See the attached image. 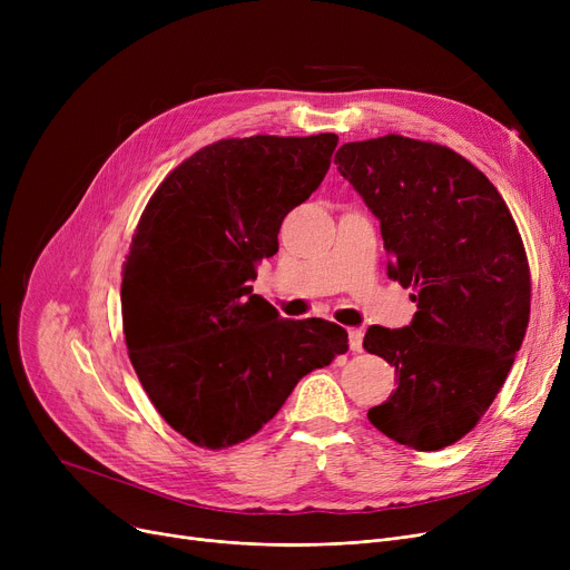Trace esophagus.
I'll use <instances>...</instances> for the list:
<instances>
[{
  "label": "esophagus",
  "mask_w": 570,
  "mask_h": 570,
  "mask_svg": "<svg viewBox=\"0 0 570 570\" xmlns=\"http://www.w3.org/2000/svg\"><path fill=\"white\" fill-rule=\"evenodd\" d=\"M348 346L351 351H363V331H357V327H351L348 331Z\"/></svg>",
  "instance_id": "1"
}]
</instances>
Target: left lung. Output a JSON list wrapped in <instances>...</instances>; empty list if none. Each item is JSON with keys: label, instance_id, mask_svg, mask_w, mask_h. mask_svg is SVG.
I'll list each match as a JSON object with an SVG mask.
<instances>
[{"label": "left lung", "instance_id": "left-lung-1", "mask_svg": "<svg viewBox=\"0 0 570 570\" xmlns=\"http://www.w3.org/2000/svg\"><path fill=\"white\" fill-rule=\"evenodd\" d=\"M335 164L379 217L387 275L417 307L411 325H372L363 340L397 374L367 417L413 451H441L485 415L522 346V235L485 173L445 145L387 134L344 142Z\"/></svg>", "mask_w": 570, "mask_h": 570}]
</instances>
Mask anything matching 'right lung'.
<instances>
[{"label": "right lung", "mask_w": 570, "mask_h": 570, "mask_svg": "<svg viewBox=\"0 0 570 570\" xmlns=\"http://www.w3.org/2000/svg\"><path fill=\"white\" fill-rule=\"evenodd\" d=\"M335 147V134L224 138L173 168L142 209L122 265L125 342L149 402L194 445L247 441L348 348L342 325L279 318L249 286Z\"/></svg>", "instance_id": "obj_1"}]
</instances>
